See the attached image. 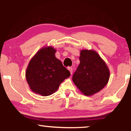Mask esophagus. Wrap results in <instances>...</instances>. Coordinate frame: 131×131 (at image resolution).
<instances>
[{"mask_svg": "<svg viewBox=\"0 0 131 131\" xmlns=\"http://www.w3.org/2000/svg\"><path fill=\"white\" fill-rule=\"evenodd\" d=\"M68 69L69 71V72H70L71 74H72V68L71 67H68Z\"/></svg>", "mask_w": 131, "mask_h": 131, "instance_id": "obj_1", "label": "esophagus"}]
</instances>
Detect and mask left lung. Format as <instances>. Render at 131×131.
Returning <instances> with one entry per match:
<instances>
[{
	"label": "left lung",
	"mask_w": 131,
	"mask_h": 131,
	"mask_svg": "<svg viewBox=\"0 0 131 131\" xmlns=\"http://www.w3.org/2000/svg\"><path fill=\"white\" fill-rule=\"evenodd\" d=\"M79 59L80 63L73 75L72 81L84 95H93L107 85L110 70L95 50H81Z\"/></svg>",
	"instance_id": "1"
}]
</instances>
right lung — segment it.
Returning <instances> with one entry per match:
<instances>
[{
  "label": "right lung",
  "instance_id": "right-lung-1",
  "mask_svg": "<svg viewBox=\"0 0 131 131\" xmlns=\"http://www.w3.org/2000/svg\"><path fill=\"white\" fill-rule=\"evenodd\" d=\"M53 47L41 48L31 59L26 71V78L34 93L47 96L58 89L60 83L70 76V72L56 57Z\"/></svg>",
  "mask_w": 131,
  "mask_h": 131
}]
</instances>
